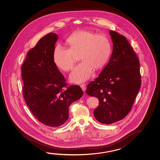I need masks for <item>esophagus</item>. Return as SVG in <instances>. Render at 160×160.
<instances>
[{
    "label": "esophagus",
    "instance_id": "34e87169",
    "mask_svg": "<svg viewBox=\"0 0 160 160\" xmlns=\"http://www.w3.org/2000/svg\"><path fill=\"white\" fill-rule=\"evenodd\" d=\"M80 87H81V89L83 90V91H85L86 90V85L85 84H80Z\"/></svg>",
    "mask_w": 160,
    "mask_h": 160
}]
</instances>
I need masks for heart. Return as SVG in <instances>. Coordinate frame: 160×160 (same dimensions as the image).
Here are the masks:
<instances>
[{
	"label": "heart",
	"mask_w": 160,
	"mask_h": 160,
	"mask_svg": "<svg viewBox=\"0 0 160 160\" xmlns=\"http://www.w3.org/2000/svg\"><path fill=\"white\" fill-rule=\"evenodd\" d=\"M70 49L58 45L53 50V60L58 68L68 71L75 62L73 53H80L82 61L70 75V81L80 83L92 75L93 68L99 70L107 62L111 53V45L107 37L89 31L76 32L66 40Z\"/></svg>",
	"instance_id": "heart-1"
}]
</instances>
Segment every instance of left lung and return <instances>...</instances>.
Wrapping results in <instances>:
<instances>
[{
    "label": "left lung",
    "mask_w": 160,
    "mask_h": 160,
    "mask_svg": "<svg viewBox=\"0 0 160 160\" xmlns=\"http://www.w3.org/2000/svg\"><path fill=\"white\" fill-rule=\"evenodd\" d=\"M109 33L113 42L110 60L86 90L87 94L99 99L94 115L97 121L105 124L126 117L141 85L140 64L132 47L123 35L112 30Z\"/></svg>",
    "instance_id": "8db88e82"
}]
</instances>
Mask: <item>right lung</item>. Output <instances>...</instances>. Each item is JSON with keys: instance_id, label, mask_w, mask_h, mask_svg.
I'll return each mask as SVG.
<instances>
[{"instance_id": "right-lung-1", "label": "right lung", "mask_w": 160, "mask_h": 160, "mask_svg": "<svg viewBox=\"0 0 160 160\" xmlns=\"http://www.w3.org/2000/svg\"><path fill=\"white\" fill-rule=\"evenodd\" d=\"M58 38L53 33L41 38L28 51L22 66L27 104L41 123L53 127L65 123L69 106L83 95L78 85L67 87L65 78L54 63L53 52Z\"/></svg>"}]
</instances>
